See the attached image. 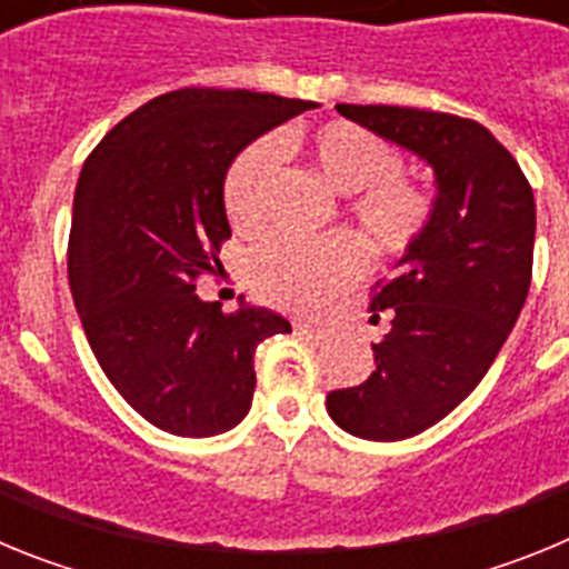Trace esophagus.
<instances>
[{"label": "esophagus", "instance_id": "1", "mask_svg": "<svg viewBox=\"0 0 569 569\" xmlns=\"http://www.w3.org/2000/svg\"><path fill=\"white\" fill-rule=\"evenodd\" d=\"M293 330H296V336H301V339H313V341H321L330 336V328H325V325H316V321H296Z\"/></svg>", "mask_w": 569, "mask_h": 569}]
</instances>
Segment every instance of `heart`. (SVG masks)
I'll list each match as a JSON object with an SVG mask.
<instances>
[{
    "mask_svg": "<svg viewBox=\"0 0 569 569\" xmlns=\"http://www.w3.org/2000/svg\"><path fill=\"white\" fill-rule=\"evenodd\" d=\"M301 148L330 188L347 193V210L385 253H401L430 219V199L401 173L390 142L353 122H328L310 130ZM281 162L276 136H261L241 150L224 173L222 199L236 230H256L268 213L270 188ZM365 270V250L339 233L328 239L270 236L248 256V279L261 299L279 308H325Z\"/></svg>",
    "mask_w": 569,
    "mask_h": 569,
    "instance_id": "heart-1",
    "label": "heart"
}]
</instances>
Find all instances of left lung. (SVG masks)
<instances>
[{
	"label": "left lung",
	"mask_w": 569,
	"mask_h": 569,
	"mask_svg": "<svg viewBox=\"0 0 569 569\" xmlns=\"http://www.w3.org/2000/svg\"><path fill=\"white\" fill-rule=\"evenodd\" d=\"M430 164V219L379 284L370 310L390 313L376 370L328 396L341 430L370 441L419 436L476 390L527 301L536 199L510 150L461 116L399 104H336Z\"/></svg>",
	"instance_id": "obj_1"
}]
</instances>
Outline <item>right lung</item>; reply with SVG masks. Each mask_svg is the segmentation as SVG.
<instances>
[{"label": "right lung", "instance_id": "obj_1", "mask_svg": "<svg viewBox=\"0 0 569 569\" xmlns=\"http://www.w3.org/2000/svg\"><path fill=\"white\" fill-rule=\"evenodd\" d=\"M316 102L253 90L184 88L124 116L88 156L73 196L68 279L90 350L153 427L204 439L250 410L259 341L290 321L248 305L222 313L196 279L230 236V162Z\"/></svg>", "mask_w": 569, "mask_h": 569}]
</instances>
